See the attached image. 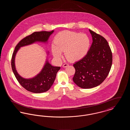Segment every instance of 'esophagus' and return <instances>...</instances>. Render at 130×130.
<instances>
[{
	"instance_id": "1",
	"label": "esophagus",
	"mask_w": 130,
	"mask_h": 130,
	"mask_svg": "<svg viewBox=\"0 0 130 130\" xmlns=\"http://www.w3.org/2000/svg\"><path fill=\"white\" fill-rule=\"evenodd\" d=\"M68 66H69V65H68V64H63L62 65V67H64V68H66V67H68Z\"/></svg>"
}]
</instances>
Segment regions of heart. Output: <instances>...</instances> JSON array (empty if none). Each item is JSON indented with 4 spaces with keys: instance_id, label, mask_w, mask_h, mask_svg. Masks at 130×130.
<instances>
[{
    "instance_id": "obj_1",
    "label": "heart",
    "mask_w": 130,
    "mask_h": 130,
    "mask_svg": "<svg viewBox=\"0 0 130 130\" xmlns=\"http://www.w3.org/2000/svg\"><path fill=\"white\" fill-rule=\"evenodd\" d=\"M91 39L85 34L64 31L57 34L52 44V53L56 60L60 62L64 51L65 57L69 61L75 62L83 59L88 54Z\"/></svg>"
}]
</instances>
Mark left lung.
<instances>
[{"label":"left lung","mask_w":130,"mask_h":130,"mask_svg":"<svg viewBox=\"0 0 130 130\" xmlns=\"http://www.w3.org/2000/svg\"><path fill=\"white\" fill-rule=\"evenodd\" d=\"M93 42L86 56L73 65L75 72L73 81L83 89H90L102 83L109 73L112 53L105 38L89 30Z\"/></svg>","instance_id":"8db88e82"}]
</instances>
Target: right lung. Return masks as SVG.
Instances as JSON below:
<instances>
[{"instance_id": "add662e5", "label": "right lung", "mask_w": 130, "mask_h": 130, "mask_svg": "<svg viewBox=\"0 0 130 130\" xmlns=\"http://www.w3.org/2000/svg\"><path fill=\"white\" fill-rule=\"evenodd\" d=\"M54 32L42 31H36L31 34L22 39L16 46L12 54L11 65L13 73L20 84L27 91L34 93H41L48 91L53 84L56 79L57 72L60 69V67L52 66L48 61V57L41 71L35 76L30 78H25L20 75L18 73L15 65V58L16 55L21 47L28 46L37 42L48 43L50 36ZM49 52L47 51V55Z\"/></svg>"}]
</instances>
